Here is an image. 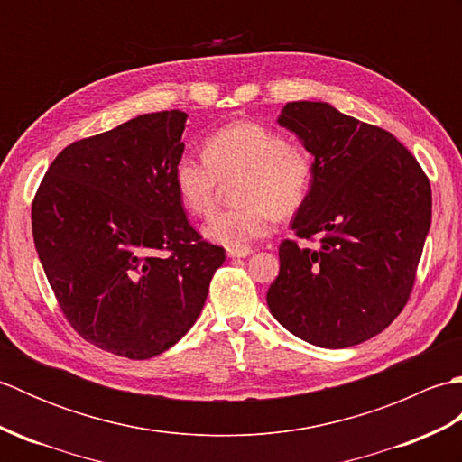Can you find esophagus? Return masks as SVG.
<instances>
[{
    "label": "esophagus",
    "mask_w": 462,
    "mask_h": 462,
    "mask_svg": "<svg viewBox=\"0 0 462 462\" xmlns=\"http://www.w3.org/2000/svg\"><path fill=\"white\" fill-rule=\"evenodd\" d=\"M250 254H252V248H244V250H228L226 252V256L232 260H240V258H248Z\"/></svg>",
    "instance_id": "esophagus-1"
}]
</instances>
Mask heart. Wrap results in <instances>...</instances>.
I'll list each match as a JSON object with an SVG mask.
<instances>
[{
  "label": "heart",
  "mask_w": 462,
  "mask_h": 462,
  "mask_svg": "<svg viewBox=\"0 0 462 462\" xmlns=\"http://www.w3.org/2000/svg\"><path fill=\"white\" fill-rule=\"evenodd\" d=\"M234 184L240 206L204 224L206 240L244 250L266 238L273 216L296 214L311 192L316 164L306 146L268 126L236 121L206 136L204 156L182 154L172 169L174 190L194 216L212 214L222 182Z\"/></svg>",
  "instance_id": "b5f03b06"
}]
</instances>
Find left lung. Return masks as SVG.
<instances>
[{
    "instance_id": "8db88e82",
    "label": "left lung",
    "mask_w": 462,
    "mask_h": 462,
    "mask_svg": "<svg viewBox=\"0 0 462 462\" xmlns=\"http://www.w3.org/2000/svg\"><path fill=\"white\" fill-rule=\"evenodd\" d=\"M278 125L311 152L316 179L283 240L268 308L293 336L357 346L393 321L413 290L430 228V184L393 134L321 101L286 103Z\"/></svg>"
}]
</instances>
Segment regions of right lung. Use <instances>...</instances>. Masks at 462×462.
Instances as JSON below:
<instances>
[{
	"mask_svg": "<svg viewBox=\"0 0 462 462\" xmlns=\"http://www.w3.org/2000/svg\"><path fill=\"white\" fill-rule=\"evenodd\" d=\"M182 111L146 113L59 152L32 208L35 248L73 329L129 359L199 319L224 250L186 220L172 169Z\"/></svg>",
	"mask_w": 462,
	"mask_h": 462,
	"instance_id": "add662e5",
	"label": "right lung"
}]
</instances>
